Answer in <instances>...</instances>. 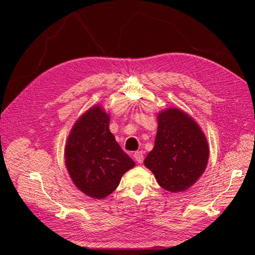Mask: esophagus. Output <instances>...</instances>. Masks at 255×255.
Returning a JSON list of instances; mask_svg holds the SVG:
<instances>
[{"mask_svg":"<svg viewBox=\"0 0 255 255\" xmlns=\"http://www.w3.org/2000/svg\"><path fill=\"white\" fill-rule=\"evenodd\" d=\"M133 157L135 158V160L137 161L138 164H141L143 161V153L142 151H137L133 154Z\"/></svg>","mask_w":255,"mask_h":255,"instance_id":"34e87169","label":"esophagus"}]
</instances>
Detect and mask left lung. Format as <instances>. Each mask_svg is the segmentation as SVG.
I'll return each instance as SVG.
<instances>
[{"label":"left lung","instance_id":"1","mask_svg":"<svg viewBox=\"0 0 255 255\" xmlns=\"http://www.w3.org/2000/svg\"><path fill=\"white\" fill-rule=\"evenodd\" d=\"M154 148L144 158L160 187L170 192L187 190L204 173L208 157L205 134L195 119L175 107L157 115Z\"/></svg>","mask_w":255,"mask_h":255}]
</instances>
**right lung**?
<instances>
[{"label":"right lung","instance_id":"obj_1","mask_svg":"<svg viewBox=\"0 0 255 255\" xmlns=\"http://www.w3.org/2000/svg\"><path fill=\"white\" fill-rule=\"evenodd\" d=\"M111 116L100 104L75 121L65 145V164L79 190L104 199L118 187L135 161L121 149L110 130Z\"/></svg>","mask_w":255,"mask_h":255}]
</instances>
